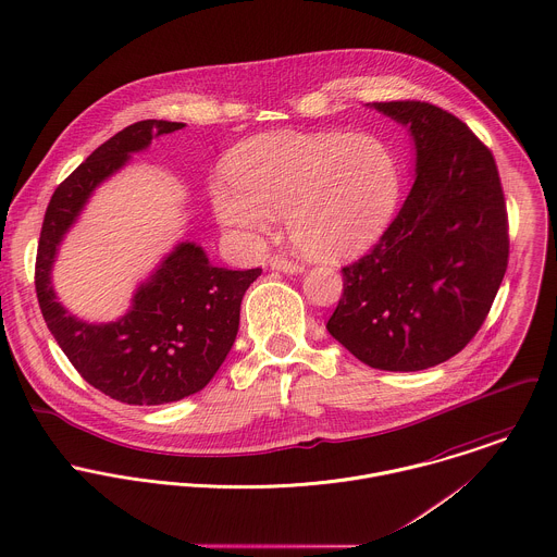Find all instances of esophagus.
I'll return each instance as SVG.
<instances>
[{
    "instance_id": "34e87169",
    "label": "esophagus",
    "mask_w": 557,
    "mask_h": 557,
    "mask_svg": "<svg viewBox=\"0 0 557 557\" xmlns=\"http://www.w3.org/2000/svg\"><path fill=\"white\" fill-rule=\"evenodd\" d=\"M269 267L275 269V271H284V273H301L304 271L301 262H295V260L286 258L284 253H273L269 258Z\"/></svg>"
}]
</instances>
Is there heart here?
Instances as JSON below:
<instances>
[{"instance_id":"obj_1","label":"heart","mask_w":557,"mask_h":557,"mask_svg":"<svg viewBox=\"0 0 557 557\" xmlns=\"http://www.w3.org/2000/svg\"><path fill=\"white\" fill-rule=\"evenodd\" d=\"M211 198L220 222L264 234L286 213L290 240L314 258L366 249L392 220L403 189L392 148L366 133H277L243 144Z\"/></svg>"}]
</instances>
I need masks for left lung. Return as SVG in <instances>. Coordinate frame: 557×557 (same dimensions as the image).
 Instances as JSON below:
<instances>
[{"label":"left lung","mask_w":557,"mask_h":557,"mask_svg":"<svg viewBox=\"0 0 557 557\" xmlns=\"http://www.w3.org/2000/svg\"><path fill=\"white\" fill-rule=\"evenodd\" d=\"M409 126L416 183L357 262L327 332L370 368L416 372L460 352L482 327L508 267V213L491 150L424 101L372 103Z\"/></svg>","instance_id":"8db88e82"}]
</instances>
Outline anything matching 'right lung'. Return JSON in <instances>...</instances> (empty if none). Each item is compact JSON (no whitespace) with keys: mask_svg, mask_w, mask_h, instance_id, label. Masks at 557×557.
I'll return each instance as SVG.
<instances>
[{"mask_svg":"<svg viewBox=\"0 0 557 557\" xmlns=\"http://www.w3.org/2000/svg\"><path fill=\"white\" fill-rule=\"evenodd\" d=\"M183 126L141 120L115 133L58 185L40 230L34 284L42 319L75 370L92 387L126 405H165L207 387L234 344L243 295L262 273L213 267L202 247L181 243L137 288L131 310L115 323L79 321L55 301V251L90 194L128 161L131 152Z\"/></svg>","mask_w":557,"mask_h":557,"instance_id":"obj_1","label":"right lung"}]
</instances>
